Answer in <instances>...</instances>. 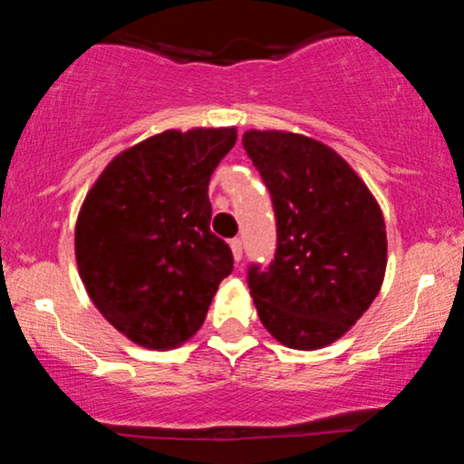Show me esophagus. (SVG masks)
<instances>
[{"instance_id":"34e87169","label":"esophagus","mask_w":464,"mask_h":464,"mask_svg":"<svg viewBox=\"0 0 464 464\" xmlns=\"http://www.w3.org/2000/svg\"><path fill=\"white\" fill-rule=\"evenodd\" d=\"M228 244H231L233 259H236V262H240V259H242V240H240V237H233V240Z\"/></svg>"}]
</instances>
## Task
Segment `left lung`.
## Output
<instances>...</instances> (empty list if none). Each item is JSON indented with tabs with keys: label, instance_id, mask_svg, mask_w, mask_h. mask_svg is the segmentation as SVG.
<instances>
[{
	"label": "left lung",
	"instance_id": "1",
	"mask_svg": "<svg viewBox=\"0 0 464 464\" xmlns=\"http://www.w3.org/2000/svg\"><path fill=\"white\" fill-rule=\"evenodd\" d=\"M242 145L277 220L271 264L248 266L259 322L288 348H324L379 295L388 264L383 213L353 167L324 142L251 130Z\"/></svg>",
	"mask_w": 464,
	"mask_h": 464
}]
</instances>
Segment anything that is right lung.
<instances>
[{
	"instance_id": "add662e5",
	"label": "right lung",
	"mask_w": 464,
	"mask_h": 464,
	"mask_svg": "<svg viewBox=\"0 0 464 464\" xmlns=\"http://www.w3.org/2000/svg\"><path fill=\"white\" fill-rule=\"evenodd\" d=\"M236 139V127L151 136L116 156L81 207L74 251L85 290L142 348L191 339L233 271L231 248L208 227V180Z\"/></svg>"
}]
</instances>
